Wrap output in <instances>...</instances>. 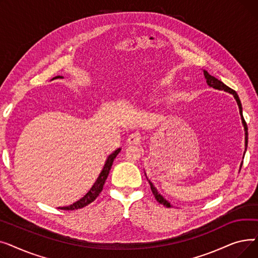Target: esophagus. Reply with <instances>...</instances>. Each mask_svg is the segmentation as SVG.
<instances>
[{
    "label": "esophagus",
    "instance_id": "obj_1",
    "mask_svg": "<svg viewBox=\"0 0 258 258\" xmlns=\"http://www.w3.org/2000/svg\"><path fill=\"white\" fill-rule=\"evenodd\" d=\"M141 142V135L139 133L131 134L127 138L128 144H139Z\"/></svg>",
    "mask_w": 258,
    "mask_h": 258
}]
</instances>
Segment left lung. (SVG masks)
I'll use <instances>...</instances> for the list:
<instances>
[{
    "mask_svg": "<svg viewBox=\"0 0 258 258\" xmlns=\"http://www.w3.org/2000/svg\"><path fill=\"white\" fill-rule=\"evenodd\" d=\"M204 76H205V78H206V83H207V85L209 86V87H212L213 89H218V90H224V91H226V92H228V93H230V94H232L233 96H234V98H235V100H236V102H237V104H238V107H239V114H240V116H241V122H242V124H243V127H245V144H246V146L248 145V127H247V123H246V121H245V119H243V117H242V108H241V103H240V100H239V98H238V95H237V93L234 91V90H232L231 88H229V87H227L224 83H222L221 80H219L218 78H215L214 76H211L207 71H205L204 70ZM247 150V148H246ZM242 165V164H241ZM148 183H150V185H151V189H152V192H153V195L155 196V198H156V200L160 203V204H162V205H164V206H166V207H171V205H170V203L168 202V201H166L163 197H162L159 192H158V190L156 189V187L154 186V184L148 180Z\"/></svg>",
    "mask_w": 258,
    "mask_h": 258,
    "instance_id": "8db88e82",
    "label": "left lung"
}]
</instances>
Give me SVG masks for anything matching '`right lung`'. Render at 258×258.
Listing matches in <instances>:
<instances>
[{
    "mask_svg": "<svg viewBox=\"0 0 258 258\" xmlns=\"http://www.w3.org/2000/svg\"><path fill=\"white\" fill-rule=\"evenodd\" d=\"M56 78H63V77L62 76H56V77H54L53 79H56ZM120 151H121V148H117V150L113 154H111L110 156L107 157V159L105 161V164H104V166H103V168H102V170L99 174V177L97 178L96 182L94 183V185L91 187V189L84 198H81L77 202L73 203V204L70 205V206L60 207L59 209H62V210H76V209H80V208H83V207L91 204L93 201H95V199H96L99 196V194L102 191L103 185L105 183V180L107 178L108 172H110V170H111L113 162H114L115 158L117 157V155L120 153Z\"/></svg>",
    "mask_w": 258,
    "mask_h": 258,
    "instance_id": "1",
    "label": "right lung"
}]
</instances>
